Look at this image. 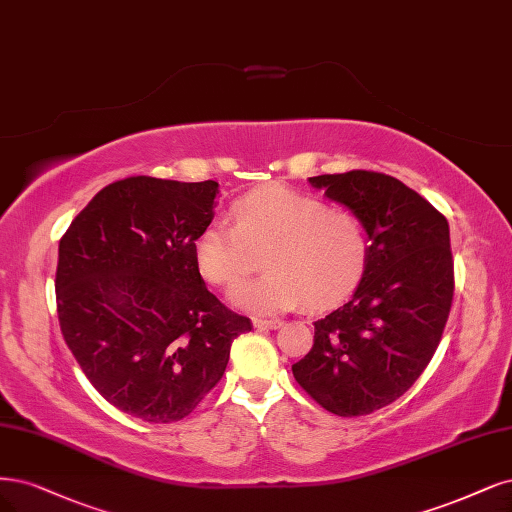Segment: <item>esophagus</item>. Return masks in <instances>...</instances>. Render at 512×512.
<instances>
[{
	"instance_id": "esophagus-1",
	"label": "esophagus",
	"mask_w": 512,
	"mask_h": 512,
	"mask_svg": "<svg viewBox=\"0 0 512 512\" xmlns=\"http://www.w3.org/2000/svg\"><path fill=\"white\" fill-rule=\"evenodd\" d=\"M254 326L256 328H279L281 322L277 320V317H254Z\"/></svg>"
}]
</instances>
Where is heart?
<instances>
[{"label":"heart","instance_id":"b5f03b06","mask_svg":"<svg viewBox=\"0 0 512 512\" xmlns=\"http://www.w3.org/2000/svg\"><path fill=\"white\" fill-rule=\"evenodd\" d=\"M231 216L233 226L214 222L197 235L195 264L209 284L231 286L262 250L267 271L231 292L243 309L279 311L303 301L328 307L356 288L368 264V226L349 207L271 184L237 199Z\"/></svg>","mask_w":512,"mask_h":512}]
</instances>
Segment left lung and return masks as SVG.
I'll use <instances>...</instances> for the list:
<instances>
[{"instance_id": "obj_1", "label": "left lung", "mask_w": 512, "mask_h": 512, "mask_svg": "<svg viewBox=\"0 0 512 512\" xmlns=\"http://www.w3.org/2000/svg\"><path fill=\"white\" fill-rule=\"evenodd\" d=\"M309 182L364 218L370 256L354 296L313 324V347L292 373L326 411L370 415L409 390L443 339L455 290L449 222L379 171Z\"/></svg>"}]
</instances>
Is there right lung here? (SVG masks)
Segmentation results:
<instances>
[{
	"label": "right lung",
	"instance_id": "right-lung-1",
	"mask_svg": "<svg viewBox=\"0 0 512 512\" xmlns=\"http://www.w3.org/2000/svg\"><path fill=\"white\" fill-rule=\"evenodd\" d=\"M218 182L133 175L105 186L59 241L57 313L86 379L122 413L180 421L222 379L250 317L222 305L195 264Z\"/></svg>",
	"mask_w": 512,
	"mask_h": 512
}]
</instances>
